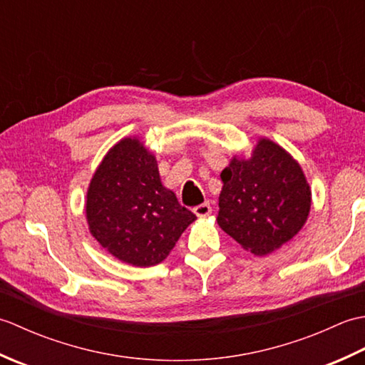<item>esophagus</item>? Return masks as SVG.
<instances>
[{"label":"esophagus","mask_w":365,"mask_h":365,"mask_svg":"<svg viewBox=\"0 0 365 365\" xmlns=\"http://www.w3.org/2000/svg\"><path fill=\"white\" fill-rule=\"evenodd\" d=\"M192 212H195L197 218H207V216L212 213V205L208 202H204V204H200V205L192 208Z\"/></svg>","instance_id":"1"}]
</instances>
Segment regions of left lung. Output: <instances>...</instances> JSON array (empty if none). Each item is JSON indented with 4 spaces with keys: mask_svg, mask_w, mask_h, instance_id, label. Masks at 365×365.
<instances>
[{
    "mask_svg": "<svg viewBox=\"0 0 365 365\" xmlns=\"http://www.w3.org/2000/svg\"><path fill=\"white\" fill-rule=\"evenodd\" d=\"M220 227L254 255L279 250L307 221L312 191L284 147L259 138L250 157L234 155L221 173Z\"/></svg>",
    "mask_w": 365,
    "mask_h": 365,
    "instance_id": "left-lung-1",
    "label": "left lung"
}]
</instances>
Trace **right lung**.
I'll return each instance as SVG.
<instances>
[{
    "mask_svg": "<svg viewBox=\"0 0 365 365\" xmlns=\"http://www.w3.org/2000/svg\"><path fill=\"white\" fill-rule=\"evenodd\" d=\"M91 235L133 267L165 260L196 215L161 183L155 155L138 136L122 138L100 161L86 192Z\"/></svg>",
    "mask_w": 365,
    "mask_h": 365,
    "instance_id": "1",
    "label": "right lung"
}]
</instances>
